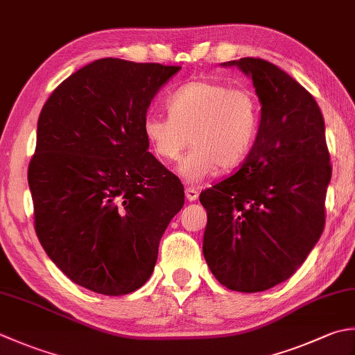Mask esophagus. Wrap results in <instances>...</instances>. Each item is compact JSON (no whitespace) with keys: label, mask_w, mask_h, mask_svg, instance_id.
I'll use <instances>...</instances> for the list:
<instances>
[{"label":"esophagus","mask_w":355,"mask_h":355,"mask_svg":"<svg viewBox=\"0 0 355 355\" xmlns=\"http://www.w3.org/2000/svg\"><path fill=\"white\" fill-rule=\"evenodd\" d=\"M184 193H186V198L189 201H196L198 198V191L196 189V187H191V186L186 187Z\"/></svg>","instance_id":"esophagus-1"}]
</instances>
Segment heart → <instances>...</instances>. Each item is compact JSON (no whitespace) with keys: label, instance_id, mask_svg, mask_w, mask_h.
I'll return each mask as SVG.
<instances>
[{"label":"heart","instance_id":"1","mask_svg":"<svg viewBox=\"0 0 355 355\" xmlns=\"http://www.w3.org/2000/svg\"><path fill=\"white\" fill-rule=\"evenodd\" d=\"M169 115L149 114L143 130L154 154L175 162L187 183H198L218 169L239 166L252 149L260 126V101L252 90L223 83L193 80L178 87L168 101Z\"/></svg>","mask_w":355,"mask_h":355}]
</instances>
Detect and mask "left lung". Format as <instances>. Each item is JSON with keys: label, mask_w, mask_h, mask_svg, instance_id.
Instances as JSON below:
<instances>
[{"label": "left lung", "mask_w": 355, "mask_h": 355, "mask_svg": "<svg viewBox=\"0 0 355 355\" xmlns=\"http://www.w3.org/2000/svg\"><path fill=\"white\" fill-rule=\"evenodd\" d=\"M223 66L251 76L261 118L240 169L200 193L203 255L227 289L261 293L288 280L323 232L332 173L324 120L314 96L272 62Z\"/></svg>", "instance_id": "obj_1"}]
</instances>
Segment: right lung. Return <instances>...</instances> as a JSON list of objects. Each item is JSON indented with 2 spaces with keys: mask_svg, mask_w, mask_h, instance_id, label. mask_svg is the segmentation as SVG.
<instances>
[{
  "mask_svg": "<svg viewBox=\"0 0 355 355\" xmlns=\"http://www.w3.org/2000/svg\"><path fill=\"white\" fill-rule=\"evenodd\" d=\"M180 66L101 58L41 109L29 187L41 246L73 283L104 295L149 280L184 187L148 152L146 112Z\"/></svg>",
  "mask_w": 355,
  "mask_h": 355,
  "instance_id": "1",
  "label": "right lung"
}]
</instances>
